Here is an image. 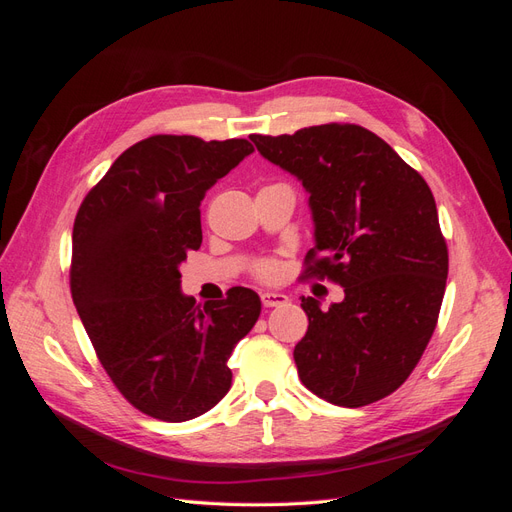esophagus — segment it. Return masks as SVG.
I'll return each instance as SVG.
<instances>
[{
	"mask_svg": "<svg viewBox=\"0 0 512 512\" xmlns=\"http://www.w3.org/2000/svg\"><path fill=\"white\" fill-rule=\"evenodd\" d=\"M260 299L265 307H280V305L288 303V297L282 292H262Z\"/></svg>",
	"mask_w": 512,
	"mask_h": 512,
	"instance_id": "34e87169",
	"label": "esophagus"
}]
</instances>
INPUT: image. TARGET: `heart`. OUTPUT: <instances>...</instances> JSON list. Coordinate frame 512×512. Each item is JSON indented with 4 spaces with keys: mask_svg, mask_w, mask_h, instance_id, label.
Here are the masks:
<instances>
[{
    "mask_svg": "<svg viewBox=\"0 0 512 512\" xmlns=\"http://www.w3.org/2000/svg\"><path fill=\"white\" fill-rule=\"evenodd\" d=\"M256 275L260 280H273L277 275V262L275 260H262L256 265Z\"/></svg>",
    "mask_w": 512,
    "mask_h": 512,
    "instance_id": "1",
    "label": "heart"
}]
</instances>
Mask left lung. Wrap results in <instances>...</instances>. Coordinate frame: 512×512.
Segmentation results:
<instances>
[{"instance_id":"left-lung-1","label":"left lung","mask_w":512,"mask_h":512,"mask_svg":"<svg viewBox=\"0 0 512 512\" xmlns=\"http://www.w3.org/2000/svg\"><path fill=\"white\" fill-rule=\"evenodd\" d=\"M250 138L309 194L314 265L305 273L344 288V301L329 309L301 299L309 327L294 346L299 378L329 404H374L406 382L436 329L448 275L436 200L389 143L361 126Z\"/></svg>"}]
</instances>
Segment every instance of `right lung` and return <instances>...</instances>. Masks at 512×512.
<instances>
[{
    "label": "right lung",
    "mask_w": 512,
    "mask_h": 512,
    "mask_svg": "<svg viewBox=\"0 0 512 512\" xmlns=\"http://www.w3.org/2000/svg\"><path fill=\"white\" fill-rule=\"evenodd\" d=\"M254 147L158 134L108 168L76 213L70 288L106 374L134 408L168 423L205 414L228 393L232 350L260 316V297L181 292V262L203 243L200 200Z\"/></svg>",
    "instance_id": "right-lung-1"
}]
</instances>
